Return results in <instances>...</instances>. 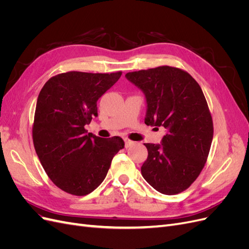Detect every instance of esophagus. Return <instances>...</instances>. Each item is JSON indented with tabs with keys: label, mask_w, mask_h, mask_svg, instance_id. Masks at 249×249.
Segmentation results:
<instances>
[{
	"label": "esophagus",
	"mask_w": 249,
	"mask_h": 249,
	"mask_svg": "<svg viewBox=\"0 0 249 249\" xmlns=\"http://www.w3.org/2000/svg\"><path fill=\"white\" fill-rule=\"evenodd\" d=\"M133 141H131V140H129V139H124V146L125 147H129V146H131L132 144H133Z\"/></svg>",
	"instance_id": "1"
}]
</instances>
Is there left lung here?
I'll list each match as a JSON object with an SVG mask.
<instances>
[{
	"instance_id": "1",
	"label": "left lung",
	"mask_w": 249,
	"mask_h": 249,
	"mask_svg": "<svg viewBox=\"0 0 249 249\" xmlns=\"http://www.w3.org/2000/svg\"><path fill=\"white\" fill-rule=\"evenodd\" d=\"M125 78L145 95V124L166 130L161 144L144 143L148 156L142 177L163 194L186 190L205 166L213 140V120L200 86L187 71L167 65L127 72Z\"/></svg>"
}]
</instances>
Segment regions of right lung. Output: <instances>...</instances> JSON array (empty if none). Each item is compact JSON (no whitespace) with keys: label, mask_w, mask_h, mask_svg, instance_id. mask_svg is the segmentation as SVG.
Returning a JSON list of instances; mask_svg holds the SVG:
<instances>
[{"label":"right lung","mask_w":249,"mask_h":249,"mask_svg":"<svg viewBox=\"0 0 249 249\" xmlns=\"http://www.w3.org/2000/svg\"><path fill=\"white\" fill-rule=\"evenodd\" d=\"M122 71H69L52 77L37 99L33 143L43 169L60 189L77 196L89 194L106 178L124 140L101 138L85 125L97 116L96 102Z\"/></svg>","instance_id":"1"}]
</instances>
